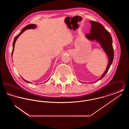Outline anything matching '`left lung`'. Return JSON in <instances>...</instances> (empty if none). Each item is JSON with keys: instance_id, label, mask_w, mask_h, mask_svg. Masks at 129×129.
Wrapping results in <instances>:
<instances>
[{"instance_id": "1", "label": "left lung", "mask_w": 129, "mask_h": 129, "mask_svg": "<svg viewBox=\"0 0 129 129\" xmlns=\"http://www.w3.org/2000/svg\"><path fill=\"white\" fill-rule=\"evenodd\" d=\"M91 25L90 33L86 34V37L91 40H96L101 44L108 57L109 62L106 69L102 77L98 80L102 79L106 74L112 64L114 58V49L112 45V39L110 33L107 30L103 25L98 22L90 21Z\"/></svg>"}]
</instances>
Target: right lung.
Listing matches in <instances>:
<instances>
[{"mask_svg": "<svg viewBox=\"0 0 129 129\" xmlns=\"http://www.w3.org/2000/svg\"><path fill=\"white\" fill-rule=\"evenodd\" d=\"M36 25H34V24H30V25H26V26H25V27H24V28L22 29V30H21V31L18 34L16 37H15V38H14V41H13V49H12V53H13V50H14V45H15V42H16L17 39L18 38L19 36L26 29H30V28L34 29V28H36ZM23 79L24 80L25 82H26V83H30V82L25 80V79H24L23 78Z\"/></svg>", "mask_w": 129, "mask_h": 129, "instance_id": "right-lung-1", "label": "right lung"}]
</instances>
